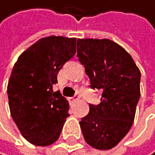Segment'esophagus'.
<instances>
[{"instance_id": "34e87169", "label": "esophagus", "mask_w": 155, "mask_h": 155, "mask_svg": "<svg viewBox=\"0 0 155 155\" xmlns=\"http://www.w3.org/2000/svg\"><path fill=\"white\" fill-rule=\"evenodd\" d=\"M71 99H72L73 101H78V100L80 99V96H79V95H75L73 97H71Z\"/></svg>"}]
</instances>
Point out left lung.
Masks as SVG:
<instances>
[{
	"instance_id": "8db88e82",
	"label": "left lung",
	"mask_w": 155,
	"mask_h": 155,
	"mask_svg": "<svg viewBox=\"0 0 155 155\" xmlns=\"http://www.w3.org/2000/svg\"><path fill=\"white\" fill-rule=\"evenodd\" d=\"M77 56L92 89L101 92L80 121L86 143L97 150L114 147L133 125L140 100L141 71L132 56L108 39H78Z\"/></svg>"
}]
</instances>
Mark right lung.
<instances>
[{
	"instance_id": "1",
	"label": "right lung",
	"mask_w": 155,
	"mask_h": 155,
	"mask_svg": "<svg viewBox=\"0 0 155 155\" xmlns=\"http://www.w3.org/2000/svg\"><path fill=\"white\" fill-rule=\"evenodd\" d=\"M76 54V38L50 36L23 51L8 84L12 117L21 135L35 146L47 147L59 138L69 104L53 86L63 64Z\"/></svg>"
}]
</instances>
